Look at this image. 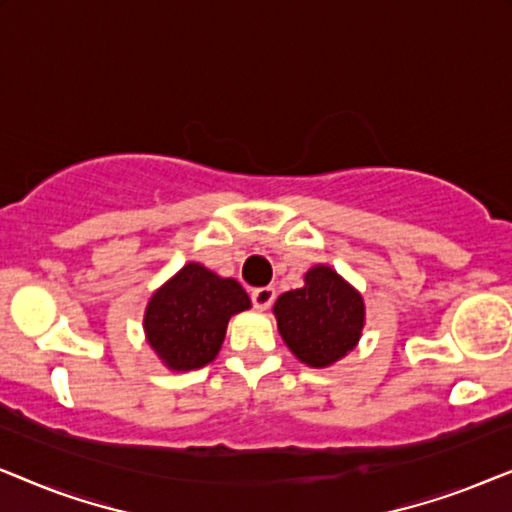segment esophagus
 Returning <instances> with one entry per match:
<instances>
[{"instance_id": "esophagus-1", "label": "esophagus", "mask_w": 512, "mask_h": 512, "mask_svg": "<svg viewBox=\"0 0 512 512\" xmlns=\"http://www.w3.org/2000/svg\"><path fill=\"white\" fill-rule=\"evenodd\" d=\"M275 289L272 286H261V289L251 291V300H254L256 310H268V307L275 303Z\"/></svg>"}]
</instances>
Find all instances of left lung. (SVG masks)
<instances>
[{
	"label": "left lung",
	"mask_w": 512,
	"mask_h": 512,
	"mask_svg": "<svg viewBox=\"0 0 512 512\" xmlns=\"http://www.w3.org/2000/svg\"><path fill=\"white\" fill-rule=\"evenodd\" d=\"M286 347L312 368H326L359 345L366 305L361 293L328 265H314L305 286L272 307Z\"/></svg>",
	"instance_id": "left-lung-1"
}]
</instances>
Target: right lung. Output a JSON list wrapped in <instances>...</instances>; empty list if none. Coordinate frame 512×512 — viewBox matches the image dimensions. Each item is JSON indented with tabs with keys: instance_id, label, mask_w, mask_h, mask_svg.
Listing matches in <instances>:
<instances>
[{
	"instance_id": "add662e5",
	"label": "right lung",
	"mask_w": 512,
	"mask_h": 512,
	"mask_svg": "<svg viewBox=\"0 0 512 512\" xmlns=\"http://www.w3.org/2000/svg\"><path fill=\"white\" fill-rule=\"evenodd\" d=\"M251 307L235 279L200 263H186L153 293L144 312V333L170 370H195L216 359L233 314Z\"/></svg>"
}]
</instances>
